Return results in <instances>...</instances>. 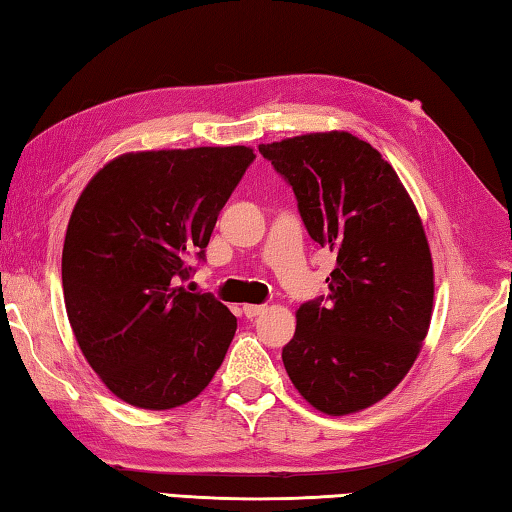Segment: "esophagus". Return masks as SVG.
Segmentation results:
<instances>
[{
	"label": "esophagus",
	"instance_id": "34e87169",
	"mask_svg": "<svg viewBox=\"0 0 512 512\" xmlns=\"http://www.w3.org/2000/svg\"><path fill=\"white\" fill-rule=\"evenodd\" d=\"M264 305H244V316L246 318H257L259 314H264Z\"/></svg>",
	"mask_w": 512,
	"mask_h": 512
}]
</instances>
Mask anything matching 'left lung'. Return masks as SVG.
I'll use <instances>...</instances> for the list:
<instances>
[{
  "instance_id": "8db88e82",
  "label": "left lung",
  "mask_w": 512,
  "mask_h": 512,
  "mask_svg": "<svg viewBox=\"0 0 512 512\" xmlns=\"http://www.w3.org/2000/svg\"><path fill=\"white\" fill-rule=\"evenodd\" d=\"M293 187L309 237L336 255L329 296L305 302L282 361L327 415L368 409L418 359L433 311V262L420 214L395 169L352 133L259 144Z\"/></svg>"
}]
</instances>
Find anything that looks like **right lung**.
<instances>
[{"label": "right lung", "instance_id": "obj_1", "mask_svg": "<svg viewBox=\"0 0 512 512\" xmlns=\"http://www.w3.org/2000/svg\"><path fill=\"white\" fill-rule=\"evenodd\" d=\"M253 160L250 146L124 153L81 192L63 246L65 309L83 357L119 400L176 409L223 363L237 318L176 282L205 257Z\"/></svg>", "mask_w": 512, "mask_h": 512}]
</instances>
